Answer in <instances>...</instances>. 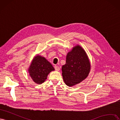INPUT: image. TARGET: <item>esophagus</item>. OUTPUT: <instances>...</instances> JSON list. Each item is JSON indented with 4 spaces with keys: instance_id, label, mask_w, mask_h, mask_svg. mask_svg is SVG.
<instances>
[{
    "instance_id": "34e87169",
    "label": "esophagus",
    "mask_w": 120,
    "mask_h": 120,
    "mask_svg": "<svg viewBox=\"0 0 120 120\" xmlns=\"http://www.w3.org/2000/svg\"><path fill=\"white\" fill-rule=\"evenodd\" d=\"M54 68H55V70H56V71H59V70H60V68H59V66H55Z\"/></svg>"
}]
</instances>
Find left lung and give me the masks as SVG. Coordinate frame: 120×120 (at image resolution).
Listing matches in <instances>:
<instances>
[{
  "label": "left lung",
  "mask_w": 120,
  "mask_h": 120,
  "mask_svg": "<svg viewBox=\"0 0 120 120\" xmlns=\"http://www.w3.org/2000/svg\"><path fill=\"white\" fill-rule=\"evenodd\" d=\"M90 70V64L85 51L77 45L66 56V64L62 67L65 84L73 86L86 78Z\"/></svg>",
  "instance_id": "1"
}]
</instances>
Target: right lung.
<instances>
[{
	"instance_id": "obj_1",
	"label": "right lung",
	"mask_w": 120,
	"mask_h": 120,
	"mask_svg": "<svg viewBox=\"0 0 120 120\" xmlns=\"http://www.w3.org/2000/svg\"><path fill=\"white\" fill-rule=\"evenodd\" d=\"M54 70L52 64L44 57L38 55L34 58L29 69V75L34 82L43 83L50 72Z\"/></svg>"
}]
</instances>
